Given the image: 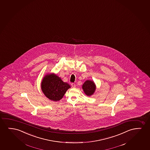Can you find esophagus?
Masks as SVG:
<instances>
[{"mask_svg": "<svg viewBox=\"0 0 150 150\" xmlns=\"http://www.w3.org/2000/svg\"><path fill=\"white\" fill-rule=\"evenodd\" d=\"M71 86H72L73 88H75L76 87V84H75V83H71Z\"/></svg>", "mask_w": 150, "mask_h": 150, "instance_id": "34e87169", "label": "esophagus"}]
</instances>
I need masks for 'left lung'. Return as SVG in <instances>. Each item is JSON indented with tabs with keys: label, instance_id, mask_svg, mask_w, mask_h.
I'll return each instance as SVG.
<instances>
[{
	"label": "left lung",
	"instance_id": "8db88e82",
	"mask_svg": "<svg viewBox=\"0 0 150 150\" xmlns=\"http://www.w3.org/2000/svg\"><path fill=\"white\" fill-rule=\"evenodd\" d=\"M82 89L87 96H91L94 94L96 90L94 82L91 80H86L82 85Z\"/></svg>",
	"mask_w": 150,
	"mask_h": 150
}]
</instances>
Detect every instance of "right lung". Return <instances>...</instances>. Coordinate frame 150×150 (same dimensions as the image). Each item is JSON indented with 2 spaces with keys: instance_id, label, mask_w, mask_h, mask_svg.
Returning <instances> with one entry per match:
<instances>
[{
  "instance_id": "obj_1",
  "label": "right lung",
  "mask_w": 150,
  "mask_h": 150,
  "mask_svg": "<svg viewBox=\"0 0 150 150\" xmlns=\"http://www.w3.org/2000/svg\"><path fill=\"white\" fill-rule=\"evenodd\" d=\"M41 86L45 96L54 101L60 100L66 91L71 88L69 84L62 81V79L55 74L46 75L42 80Z\"/></svg>"
}]
</instances>
